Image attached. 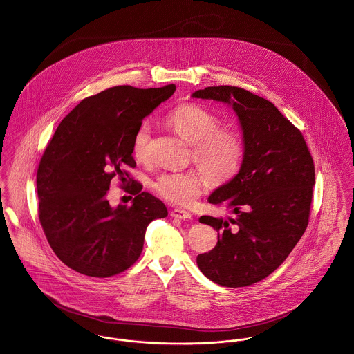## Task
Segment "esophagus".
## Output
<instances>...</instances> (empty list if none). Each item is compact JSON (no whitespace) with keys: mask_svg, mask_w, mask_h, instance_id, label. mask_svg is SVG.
<instances>
[{"mask_svg":"<svg viewBox=\"0 0 354 354\" xmlns=\"http://www.w3.org/2000/svg\"><path fill=\"white\" fill-rule=\"evenodd\" d=\"M169 216L172 218H178V219H191V214L189 212L180 210V209H174L169 212Z\"/></svg>","mask_w":354,"mask_h":354,"instance_id":"obj_1","label":"esophagus"}]
</instances>
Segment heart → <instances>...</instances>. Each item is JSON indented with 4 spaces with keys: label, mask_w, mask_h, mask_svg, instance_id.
<instances>
[{
    "label": "heart",
    "mask_w": 354,
    "mask_h": 354,
    "mask_svg": "<svg viewBox=\"0 0 354 354\" xmlns=\"http://www.w3.org/2000/svg\"><path fill=\"white\" fill-rule=\"evenodd\" d=\"M167 125L192 145V162L213 185L230 180L244 159V141L227 128L216 114L196 104H185L165 117ZM152 149V128L142 121L133 137L132 152L138 162H148ZM205 178L196 171L163 172L153 183L165 201L176 206H190L199 196Z\"/></svg>",
    "instance_id": "heart-1"
}]
</instances>
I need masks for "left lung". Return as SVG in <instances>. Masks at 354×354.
Instances as JSON below:
<instances>
[{"instance_id": "1", "label": "left lung", "mask_w": 354, "mask_h": 354, "mask_svg": "<svg viewBox=\"0 0 354 354\" xmlns=\"http://www.w3.org/2000/svg\"><path fill=\"white\" fill-rule=\"evenodd\" d=\"M192 97L230 105L245 147L239 174L209 196L234 218H199L217 230L218 243L198 254L196 264L219 286H250L281 266L303 236L315 183L314 162L299 129L268 100L234 86L206 87Z\"/></svg>"}]
</instances>
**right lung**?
<instances>
[{
  "label": "right lung",
  "instance_id": "right-lung-1",
  "mask_svg": "<svg viewBox=\"0 0 354 354\" xmlns=\"http://www.w3.org/2000/svg\"><path fill=\"white\" fill-rule=\"evenodd\" d=\"M176 90L115 86L87 97L59 124L37 168L39 219L55 254L93 277L127 271L141 254L147 226L168 216L163 202L133 180L131 206L111 207L113 178L136 167L132 144L144 117ZM131 179V178H129Z\"/></svg>",
  "mask_w": 354,
  "mask_h": 354
}]
</instances>
